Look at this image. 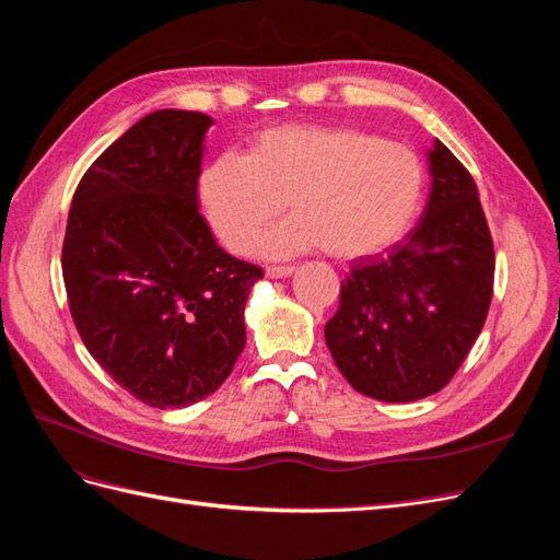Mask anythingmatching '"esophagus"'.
Here are the masks:
<instances>
[{"label": "esophagus", "mask_w": 560, "mask_h": 560, "mask_svg": "<svg viewBox=\"0 0 560 560\" xmlns=\"http://www.w3.org/2000/svg\"><path fill=\"white\" fill-rule=\"evenodd\" d=\"M294 273V266H268L266 278H290Z\"/></svg>", "instance_id": "34e87169"}]
</instances>
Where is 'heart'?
Returning a JSON list of instances; mask_svg holds the SVG:
<instances>
[{"label":"heart","mask_w":560,"mask_h":560,"mask_svg":"<svg viewBox=\"0 0 560 560\" xmlns=\"http://www.w3.org/2000/svg\"><path fill=\"white\" fill-rule=\"evenodd\" d=\"M416 151L350 126L290 124L261 130L241 154L212 159L198 177L208 226L243 254L278 217H294L257 243L268 259L319 247L334 259H362L395 245L422 198Z\"/></svg>","instance_id":"b5f03b06"}]
</instances>
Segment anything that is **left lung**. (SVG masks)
<instances>
[{
    "mask_svg": "<svg viewBox=\"0 0 560 560\" xmlns=\"http://www.w3.org/2000/svg\"><path fill=\"white\" fill-rule=\"evenodd\" d=\"M430 198L385 257H364L341 284L325 341L358 393L416 401L439 393L477 341L493 296L495 252L467 167L434 140Z\"/></svg>",
    "mask_w": 560,
    "mask_h": 560,
    "instance_id": "obj_1",
    "label": "left lung"
}]
</instances>
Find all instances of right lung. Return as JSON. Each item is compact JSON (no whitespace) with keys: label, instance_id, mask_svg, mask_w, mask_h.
I'll return each instance as SVG.
<instances>
[{"label":"right lung","instance_id":"1","mask_svg":"<svg viewBox=\"0 0 560 560\" xmlns=\"http://www.w3.org/2000/svg\"><path fill=\"white\" fill-rule=\"evenodd\" d=\"M208 114L151 112L95 159L62 243L70 313L93 360L132 397H210L245 348L259 266L217 245L198 210Z\"/></svg>","mask_w":560,"mask_h":560}]
</instances>
